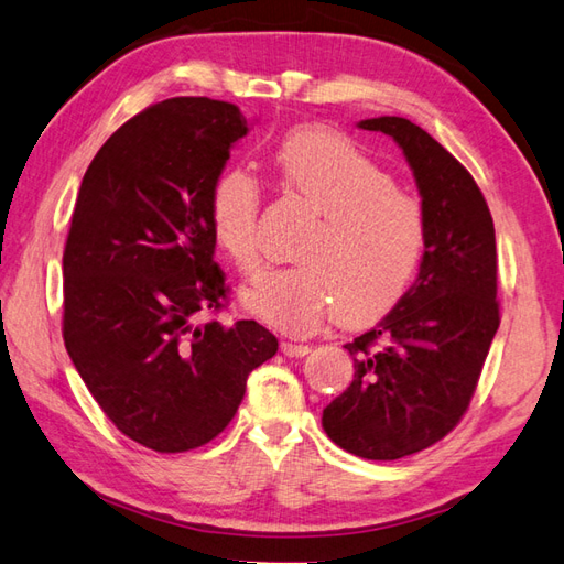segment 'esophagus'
Listing matches in <instances>:
<instances>
[{
  "mask_svg": "<svg viewBox=\"0 0 564 564\" xmlns=\"http://www.w3.org/2000/svg\"><path fill=\"white\" fill-rule=\"evenodd\" d=\"M281 350H283V356H288V358H300V356H307L310 346L307 344H295V341H281Z\"/></svg>",
  "mask_w": 564,
  "mask_h": 564,
  "instance_id": "esophagus-1",
  "label": "esophagus"
}]
</instances>
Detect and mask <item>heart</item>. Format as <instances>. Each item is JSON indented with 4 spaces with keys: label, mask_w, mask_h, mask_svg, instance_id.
Wrapping results in <instances>:
<instances>
[{
    "label": "heart",
    "mask_w": 564,
    "mask_h": 564,
    "mask_svg": "<svg viewBox=\"0 0 564 564\" xmlns=\"http://www.w3.org/2000/svg\"><path fill=\"white\" fill-rule=\"evenodd\" d=\"M283 187L317 220L300 240V264L267 269L242 288V305L288 332H314L336 314L348 329L382 319L409 293L430 247L423 202L348 137L324 127L288 134L276 149ZM259 182L220 173L208 202L214 238L242 273L259 267Z\"/></svg>",
    "instance_id": "b5f03b06"
}]
</instances>
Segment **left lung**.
Returning a JSON list of instances; mask_svg holds the SVG:
<instances>
[{
	"instance_id": "left-lung-1",
	"label": "left lung",
	"mask_w": 564,
	"mask_h": 564,
	"mask_svg": "<svg viewBox=\"0 0 564 564\" xmlns=\"http://www.w3.org/2000/svg\"><path fill=\"white\" fill-rule=\"evenodd\" d=\"M399 143L430 223L417 279L370 332L352 338L350 387L322 413L338 447L372 462L427 449L456 427L500 326L490 208L476 180L403 117L358 122Z\"/></svg>"
}]
</instances>
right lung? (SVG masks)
<instances>
[{
	"label": "right lung",
	"instance_id": "1",
	"mask_svg": "<svg viewBox=\"0 0 564 564\" xmlns=\"http://www.w3.org/2000/svg\"><path fill=\"white\" fill-rule=\"evenodd\" d=\"M247 132L232 102H155L102 143L76 196L64 346L115 427L161 454L226 430L247 377L279 350L254 319L202 322L228 297L208 202Z\"/></svg>",
	"mask_w": 564,
	"mask_h": 564
}]
</instances>
